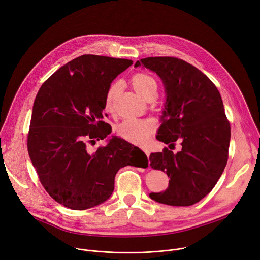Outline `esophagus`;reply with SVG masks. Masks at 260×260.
<instances>
[{
  "label": "esophagus",
  "instance_id": "obj_1",
  "mask_svg": "<svg viewBox=\"0 0 260 260\" xmlns=\"http://www.w3.org/2000/svg\"><path fill=\"white\" fill-rule=\"evenodd\" d=\"M143 151H144V153L146 154V156H147V157H149V155H150V152H149V151H148L147 149H144Z\"/></svg>",
  "mask_w": 260,
  "mask_h": 260
}]
</instances>
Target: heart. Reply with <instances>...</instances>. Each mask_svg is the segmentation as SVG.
Listing matches in <instances>:
<instances>
[{"label":"heart","instance_id":"1","mask_svg":"<svg viewBox=\"0 0 260 260\" xmlns=\"http://www.w3.org/2000/svg\"><path fill=\"white\" fill-rule=\"evenodd\" d=\"M131 84L143 98H146L151 91H156L157 88L155 79L144 72L134 74L131 78ZM119 89L120 85L118 83H112L106 90L104 104L107 110L113 109ZM154 132L155 124L150 120H125L116 128V133L121 139L138 146L146 145Z\"/></svg>","mask_w":260,"mask_h":260}]
</instances>
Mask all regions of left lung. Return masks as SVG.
Masks as SVG:
<instances>
[{
    "label": "left lung",
    "instance_id": "1",
    "mask_svg": "<svg viewBox=\"0 0 260 260\" xmlns=\"http://www.w3.org/2000/svg\"><path fill=\"white\" fill-rule=\"evenodd\" d=\"M143 64L161 78L167 101L156 139L182 150L151 153L153 170L167 173L169 187L150 198L170 206H191L216 185L229 159L231 124L215 84L194 66L172 56L146 57ZM170 145V146H171Z\"/></svg>",
    "mask_w": 260,
    "mask_h": 260
}]
</instances>
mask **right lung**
Instances as JSON below:
<instances>
[{
	"label": "right lung",
	"mask_w": 260,
	"mask_h": 260,
	"mask_svg": "<svg viewBox=\"0 0 260 260\" xmlns=\"http://www.w3.org/2000/svg\"><path fill=\"white\" fill-rule=\"evenodd\" d=\"M133 61L93 54L74 58L42 84L36 95L27 151L48 194L72 210H86L107 201L115 175L125 166L139 167L132 144L113 137L89 153L87 144L104 140L111 127L103 121L105 93ZM140 168V167H139Z\"/></svg>",
	"instance_id": "right-lung-1"
}]
</instances>
